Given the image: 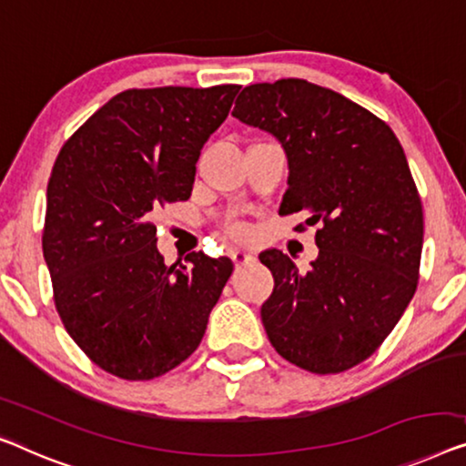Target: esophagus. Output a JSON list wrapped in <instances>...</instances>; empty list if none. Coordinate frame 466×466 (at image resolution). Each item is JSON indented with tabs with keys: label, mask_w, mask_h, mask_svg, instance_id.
<instances>
[{
	"label": "esophagus",
	"mask_w": 466,
	"mask_h": 466,
	"mask_svg": "<svg viewBox=\"0 0 466 466\" xmlns=\"http://www.w3.org/2000/svg\"><path fill=\"white\" fill-rule=\"evenodd\" d=\"M234 266H247V263H253L255 261V255L253 253H247V251H232L230 253Z\"/></svg>",
	"instance_id": "esophagus-1"
}]
</instances>
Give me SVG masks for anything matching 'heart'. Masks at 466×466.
<instances>
[{
	"instance_id": "1",
	"label": "heart",
	"mask_w": 466,
	"mask_h": 466,
	"mask_svg": "<svg viewBox=\"0 0 466 466\" xmlns=\"http://www.w3.org/2000/svg\"><path fill=\"white\" fill-rule=\"evenodd\" d=\"M230 232H232V236H236V238H247V234H248L245 226H232Z\"/></svg>"
}]
</instances>
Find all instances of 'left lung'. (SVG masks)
Segmentation results:
<instances>
[{
    "mask_svg": "<svg viewBox=\"0 0 466 466\" xmlns=\"http://www.w3.org/2000/svg\"><path fill=\"white\" fill-rule=\"evenodd\" d=\"M232 115L287 152L280 215L305 211L318 226L320 253L305 274L276 248L259 255L274 276L261 305L269 343L303 370H350L379 350L419 284L422 203L404 148L370 110L305 79L248 86Z\"/></svg>",
    "mask_w": 466,
    "mask_h": 466,
    "instance_id": "8db88e82",
    "label": "left lung"
}]
</instances>
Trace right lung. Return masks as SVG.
I'll return each mask as SVG.
<instances>
[{"instance_id":"right-lung-1","label":"right lung","mask_w":466,"mask_h":466,"mask_svg":"<svg viewBox=\"0 0 466 466\" xmlns=\"http://www.w3.org/2000/svg\"><path fill=\"white\" fill-rule=\"evenodd\" d=\"M240 86L116 94L68 137L47 182L41 245L62 324L96 366L150 380L190 358L232 261L167 266L157 213L188 200L200 148Z\"/></svg>"}]
</instances>
